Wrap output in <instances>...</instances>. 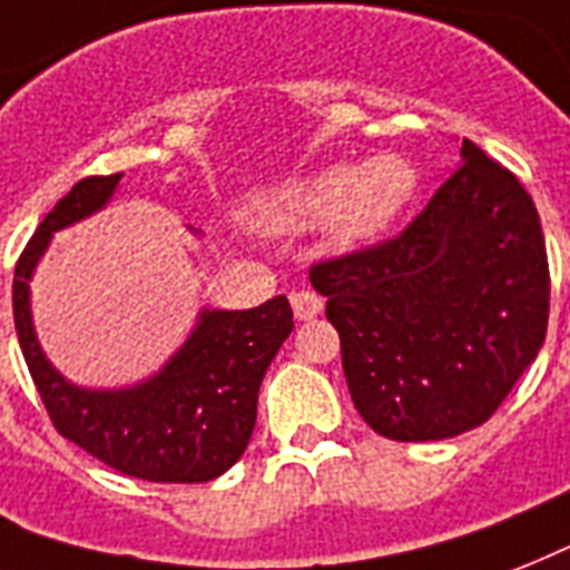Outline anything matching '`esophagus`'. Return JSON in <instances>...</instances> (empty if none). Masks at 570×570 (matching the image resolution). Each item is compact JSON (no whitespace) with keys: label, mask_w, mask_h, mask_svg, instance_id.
Returning a JSON list of instances; mask_svg holds the SVG:
<instances>
[{"label":"esophagus","mask_w":570,"mask_h":570,"mask_svg":"<svg viewBox=\"0 0 570 570\" xmlns=\"http://www.w3.org/2000/svg\"><path fill=\"white\" fill-rule=\"evenodd\" d=\"M291 306H294V315L297 321H312V317L321 315V308H324V299L317 297L315 291H294L291 294Z\"/></svg>","instance_id":"obj_1"}]
</instances>
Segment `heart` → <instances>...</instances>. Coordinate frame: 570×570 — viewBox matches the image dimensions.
<instances>
[{
	"label": "heart",
	"mask_w": 570,
	"mask_h": 570,
	"mask_svg": "<svg viewBox=\"0 0 570 570\" xmlns=\"http://www.w3.org/2000/svg\"><path fill=\"white\" fill-rule=\"evenodd\" d=\"M413 184L410 166L395 157H374L356 169L333 166L255 198L246 223L267 235H294L326 223L335 244L360 246L395 219Z\"/></svg>",
	"instance_id": "heart-1"
}]
</instances>
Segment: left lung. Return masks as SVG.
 <instances>
[{
    "mask_svg": "<svg viewBox=\"0 0 570 570\" xmlns=\"http://www.w3.org/2000/svg\"><path fill=\"white\" fill-rule=\"evenodd\" d=\"M360 416L399 443L482 425L535 360L550 315L541 219L464 139L461 166L392 240L308 271Z\"/></svg>",
    "mask_w": 570,
    "mask_h": 570,
    "instance_id": "1",
    "label": "left lung"
}]
</instances>
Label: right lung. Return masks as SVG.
Here are the masks:
<instances>
[{"label": "right lung", "mask_w": 570, "mask_h": 570, "mask_svg": "<svg viewBox=\"0 0 570 570\" xmlns=\"http://www.w3.org/2000/svg\"><path fill=\"white\" fill-rule=\"evenodd\" d=\"M118 180L121 171L82 178L43 216L14 271L17 338L52 425L70 443L145 482H210L249 445L264 372L294 330L291 303L279 294L244 312L202 308L178 354L136 386L86 390L61 377L35 335L29 279L52 235L97 214Z\"/></svg>", "instance_id": "add662e5"}]
</instances>
